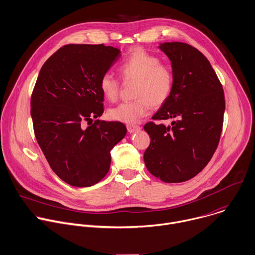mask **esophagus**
<instances>
[{
  "instance_id": "1",
  "label": "esophagus",
  "mask_w": 255,
  "mask_h": 255,
  "mask_svg": "<svg viewBox=\"0 0 255 255\" xmlns=\"http://www.w3.org/2000/svg\"><path fill=\"white\" fill-rule=\"evenodd\" d=\"M141 129L140 126L138 125H135V124H128L127 125V130L129 133H134V132H137Z\"/></svg>"
}]
</instances>
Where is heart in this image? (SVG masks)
<instances>
[{
	"label": "heart",
	"instance_id": "obj_1",
	"mask_svg": "<svg viewBox=\"0 0 255 255\" xmlns=\"http://www.w3.org/2000/svg\"><path fill=\"white\" fill-rule=\"evenodd\" d=\"M118 72L126 82H134L132 101L124 102L109 110V117L123 123H134L148 114L151 105L160 107L170 97L174 87L172 69L161 64L159 57L144 50H135L118 66ZM103 96L114 102L118 99L120 83L110 73L100 79Z\"/></svg>",
	"mask_w": 255,
	"mask_h": 255
}]
</instances>
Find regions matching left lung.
<instances>
[{
  "label": "left lung",
  "mask_w": 255,
  "mask_h": 255,
  "mask_svg": "<svg viewBox=\"0 0 255 255\" xmlns=\"http://www.w3.org/2000/svg\"><path fill=\"white\" fill-rule=\"evenodd\" d=\"M171 61L174 87L144 130L150 136L144 162L166 183L187 181L212 158L220 139L225 110L222 85L207 58L181 42L160 44ZM172 119L167 127L162 121Z\"/></svg>",
  "instance_id": "8db88e82"
}]
</instances>
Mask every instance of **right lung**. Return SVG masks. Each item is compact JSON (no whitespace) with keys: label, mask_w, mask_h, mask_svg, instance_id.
I'll use <instances>...</instances> for the list:
<instances>
[{"label":"right lung","mask_w":255,"mask_h":255,"mask_svg":"<svg viewBox=\"0 0 255 255\" xmlns=\"http://www.w3.org/2000/svg\"><path fill=\"white\" fill-rule=\"evenodd\" d=\"M111 46L68 44L43 65L31 97L35 137L50 167L66 183L88 187L108 173L111 149L126 135L104 112L100 79L120 57Z\"/></svg>","instance_id":"1"}]
</instances>
